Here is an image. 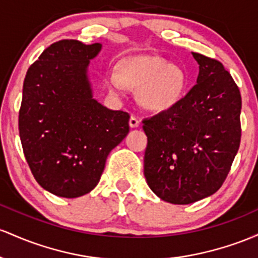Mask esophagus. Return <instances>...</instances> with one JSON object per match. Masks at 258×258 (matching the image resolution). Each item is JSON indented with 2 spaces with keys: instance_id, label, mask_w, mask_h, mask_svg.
Segmentation results:
<instances>
[{
  "instance_id": "obj_1",
  "label": "esophagus",
  "mask_w": 258,
  "mask_h": 258,
  "mask_svg": "<svg viewBox=\"0 0 258 258\" xmlns=\"http://www.w3.org/2000/svg\"><path fill=\"white\" fill-rule=\"evenodd\" d=\"M129 125L130 128H138L140 125V119H139L137 115H132L129 119Z\"/></svg>"
}]
</instances>
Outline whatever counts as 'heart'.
I'll use <instances>...</instances> for the list:
<instances>
[{
	"instance_id": "obj_1",
	"label": "heart",
	"mask_w": 258,
	"mask_h": 258,
	"mask_svg": "<svg viewBox=\"0 0 258 258\" xmlns=\"http://www.w3.org/2000/svg\"><path fill=\"white\" fill-rule=\"evenodd\" d=\"M106 84L111 92L120 95L126 86L140 90V100L150 109H167L183 95V72L160 57H141L128 60L121 69H111L106 74Z\"/></svg>"
}]
</instances>
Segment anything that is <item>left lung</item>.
Segmentation results:
<instances>
[{
    "mask_svg": "<svg viewBox=\"0 0 258 258\" xmlns=\"http://www.w3.org/2000/svg\"><path fill=\"white\" fill-rule=\"evenodd\" d=\"M198 83L168 109L143 120L144 174L158 198L189 205L227 179L241 139V95L219 60L192 52Z\"/></svg>",
    "mask_w": 258,
    "mask_h": 258,
    "instance_id": "8db88e82",
    "label": "left lung"
}]
</instances>
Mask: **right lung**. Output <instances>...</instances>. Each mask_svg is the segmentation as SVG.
<instances>
[{
	"label": "right lung",
	"instance_id": "obj_1",
	"mask_svg": "<svg viewBox=\"0 0 258 258\" xmlns=\"http://www.w3.org/2000/svg\"><path fill=\"white\" fill-rule=\"evenodd\" d=\"M100 50L98 42H53L29 67L23 84V152L37 183L60 198L90 192L108 153L129 133V113L92 98L86 72Z\"/></svg>",
	"mask_w": 258,
	"mask_h": 258
}]
</instances>
